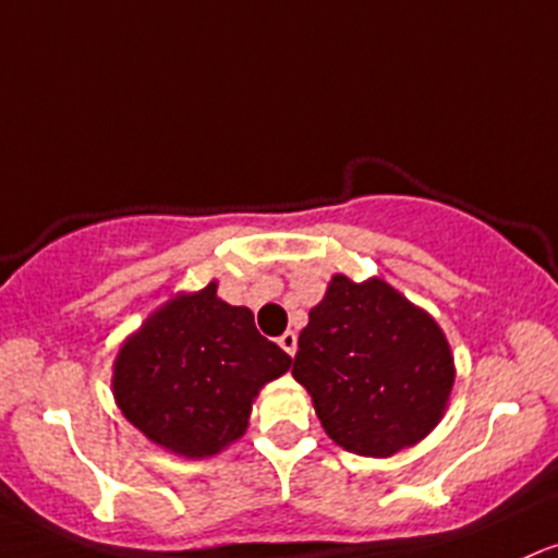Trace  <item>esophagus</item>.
Here are the masks:
<instances>
[{
    "mask_svg": "<svg viewBox=\"0 0 558 558\" xmlns=\"http://www.w3.org/2000/svg\"><path fill=\"white\" fill-rule=\"evenodd\" d=\"M278 344L283 347L286 354H291L293 357V354H296V333H293V330H286V333L278 339Z\"/></svg>",
    "mask_w": 558,
    "mask_h": 558,
    "instance_id": "obj_1",
    "label": "esophagus"
}]
</instances>
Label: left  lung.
Returning a JSON list of instances; mask_svg holds the SVG:
<instances>
[{"label": "left lung", "instance_id": "8db88e82", "mask_svg": "<svg viewBox=\"0 0 558 558\" xmlns=\"http://www.w3.org/2000/svg\"><path fill=\"white\" fill-rule=\"evenodd\" d=\"M293 378L336 445L389 458L442 418L456 365L442 328L387 280L333 275L299 333Z\"/></svg>", "mask_w": 558, "mask_h": 558}]
</instances>
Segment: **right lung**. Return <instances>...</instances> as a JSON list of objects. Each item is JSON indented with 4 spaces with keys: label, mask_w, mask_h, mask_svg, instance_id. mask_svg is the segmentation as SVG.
Returning a JSON list of instances; mask_svg holds the SVG:
<instances>
[{
    "label": "right lung",
    "mask_w": 558,
    "mask_h": 558,
    "mask_svg": "<svg viewBox=\"0 0 558 558\" xmlns=\"http://www.w3.org/2000/svg\"><path fill=\"white\" fill-rule=\"evenodd\" d=\"M291 368L246 307L217 296V283L177 293L119 349L113 397L150 442L209 458L243 437L259 389Z\"/></svg>",
    "instance_id": "obj_1"
}]
</instances>
